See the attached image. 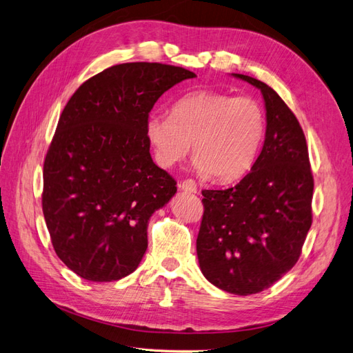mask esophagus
Segmentation results:
<instances>
[{"instance_id":"1","label":"esophagus","mask_w":353,"mask_h":353,"mask_svg":"<svg viewBox=\"0 0 353 353\" xmlns=\"http://www.w3.org/2000/svg\"><path fill=\"white\" fill-rule=\"evenodd\" d=\"M179 188L185 191V193H196L197 184H196L194 179H184V181H181V183H179Z\"/></svg>"}]
</instances>
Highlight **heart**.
Listing matches in <instances>:
<instances>
[{"label":"heart","mask_w":353,"mask_h":353,"mask_svg":"<svg viewBox=\"0 0 353 353\" xmlns=\"http://www.w3.org/2000/svg\"><path fill=\"white\" fill-rule=\"evenodd\" d=\"M145 132L159 165L169 168L191 150L199 174L231 183L249 172L265 137L258 101L227 92L196 91L179 99L170 116L152 114Z\"/></svg>","instance_id":"heart-1"}]
</instances>
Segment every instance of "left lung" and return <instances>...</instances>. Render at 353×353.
I'll list each match as a JSON object with an SVG mask.
<instances>
[{
	"mask_svg": "<svg viewBox=\"0 0 353 353\" xmlns=\"http://www.w3.org/2000/svg\"><path fill=\"white\" fill-rule=\"evenodd\" d=\"M232 77L261 90L265 141L237 185L201 191L197 258L209 283L249 296L271 287L299 261L312 225L314 176L302 126L280 95L248 74Z\"/></svg>",
	"mask_w": 353,
	"mask_h": 353,
	"instance_id": "obj_1",
	"label": "left lung"
}]
</instances>
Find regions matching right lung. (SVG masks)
Masks as SVG:
<instances>
[{
	"label": "right lung",
	"mask_w": 353,
	"mask_h": 353,
	"mask_svg": "<svg viewBox=\"0 0 353 353\" xmlns=\"http://www.w3.org/2000/svg\"><path fill=\"white\" fill-rule=\"evenodd\" d=\"M196 78L162 63H123L68 101L44 162L42 212L59 258L81 279L121 280L140 265L153 213L176 181L150 156L145 125L160 95Z\"/></svg>",
	"instance_id": "add662e5"
}]
</instances>
